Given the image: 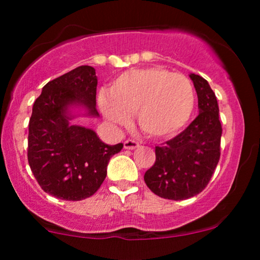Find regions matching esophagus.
Wrapping results in <instances>:
<instances>
[{
  "mask_svg": "<svg viewBox=\"0 0 260 260\" xmlns=\"http://www.w3.org/2000/svg\"><path fill=\"white\" fill-rule=\"evenodd\" d=\"M123 147H124V149H127V150H133V149L139 147V143L136 142V140H133V139H127V140H124Z\"/></svg>",
  "mask_w": 260,
  "mask_h": 260,
  "instance_id": "1",
  "label": "esophagus"
}]
</instances>
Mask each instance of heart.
Returning <instances> with one entry per match:
<instances>
[{
    "label": "heart",
    "instance_id": "heart-1",
    "mask_svg": "<svg viewBox=\"0 0 260 260\" xmlns=\"http://www.w3.org/2000/svg\"><path fill=\"white\" fill-rule=\"evenodd\" d=\"M100 94L99 106L110 122L126 126L136 112L140 129L153 138H170L192 117L196 94L190 80L165 68L149 67L120 74Z\"/></svg>",
    "mask_w": 260,
    "mask_h": 260
}]
</instances>
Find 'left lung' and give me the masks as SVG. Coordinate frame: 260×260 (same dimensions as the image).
I'll return each mask as SVG.
<instances>
[{"label":"left lung","instance_id":"1","mask_svg":"<svg viewBox=\"0 0 260 260\" xmlns=\"http://www.w3.org/2000/svg\"><path fill=\"white\" fill-rule=\"evenodd\" d=\"M189 77L198 95L199 115L183 132L155 147V164L144 175L151 192L171 201L199 194L220 159L222 128L216 96L203 77L194 73Z\"/></svg>","mask_w":260,"mask_h":260}]
</instances>
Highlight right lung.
Here are the masks:
<instances>
[{
	"mask_svg": "<svg viewBox=\"0 0 260 260\" xmlns=\"http://www.w3.org/2000/svg\"><path fill=\"white\" fill-rule=\"evenodd\" d=\"M96 85L94 68L79 66L47 83L32 105L29 166L45 192L62 201H82L94 194L105 180L110 157L123 148L122 143L105 144L90 128L70 124L72 106L99 116Z\"/></svg>",
	"mask_w": 260,
	"mask_h": 260,
	"instance_id": "1",
	"label": "right lung"
}]
</instances>
